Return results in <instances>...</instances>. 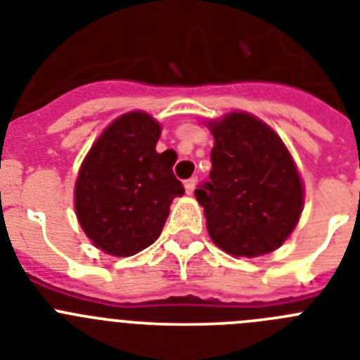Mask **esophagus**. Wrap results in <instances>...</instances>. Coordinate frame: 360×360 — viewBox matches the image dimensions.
<instances>
[{
    "label": "esophagus",
    "instance_id": "34e87169",
    "mask_svg": "<svg viewBox=\"0 0 360 360\" xmlns=\"http://www.w3.org/2000/svg\"><path fill=\"white\" fill-rule=\"evenodd\" d=\"M195 187H196L195 178H189V180H186V193H187V195H193V193H195Z\"/></svg>",
    "mask_w": 360,
    "mask_h": 360
}]
</instances>
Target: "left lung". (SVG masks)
<instances>
[{"instance_id": "8db88e82", "label": "left lung", "mask_w": 360, "mask_h": 360, "mask_svg": "<svg viewBox=\"0 0 360 360\" xmlns=\"http://www.w3.org/2000/svg\"><path fill=\"white\" fill-rule=\"evenodd\" d=\"M211 131L212 169L195 196L212 241L232 256L272 252L303 211V184L294 160L281 139L247 113L212 122Z\"/></svg>"}]
</instances>
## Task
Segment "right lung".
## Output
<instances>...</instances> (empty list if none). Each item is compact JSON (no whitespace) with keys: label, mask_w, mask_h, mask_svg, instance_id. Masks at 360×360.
I'll return each mask as SVG.
<instances>
[{"label":"right lung","mask_w":360,"mask_h":360,"mask_svg":"<svg viewBox=\"0 0 360 360\" xmlns=\"http://www.w3.org/2000/svg\"><path fill=\"white\" fill-rule=\"evenodd\" d=\"M160 126L142 111L119 117L84 158L75 211L86 236L111 256H133L160 236L174 196L186 193L173 157L157 153Z\"/></svg>","instance_id":"right-lung-1"}]
</instances>
